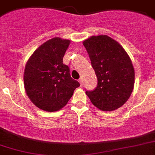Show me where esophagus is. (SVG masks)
I'll return each instance as SVG.
<instances>
[{
  "label": "esophagus",
  "instance_id": "esophagus-1",
  "mask_svg": "<svg viewBox=\"0 0 155 155\" xmlns=\"http://www.w3.org/2000/svg\"><path fill=\"white\" fill-rule=\"evenodd\" d=\"M78 81H79V83H80L81 86H82V85H83V79L82 78H80L78 80Z\"/></svg>",
  "mask_w": 155,
  "mask_h": 155
}]
</instances>
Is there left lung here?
Instances as JSON below:
<instances>
[{
	"instance_id": "1",
	"label": "left lung",
	"mask_w": 155,
	"mask_h": 155,
	"mask_svg": "<svg viewBox=\"0 0 155 155\" xmlns=\"http://www.w3.org/2000/svg\"><path fill=\"white\" fill-rule=\"evenodd\" d=\"M97 77V86L86 95L104 111L121 107L134 88L135 71L122 46L107 35L92 36L83 42Z\"/></svg>"
}]
</instances>
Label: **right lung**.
<instances>
[{
	"label": "right lung",
	"instance_id": "add662e5",
	"mask_svg": "<svg viewBox=\"0 0 155 155\" xmlns=\"http://www.w3.org/2000/svg\"><path fill=\"white\" fill-rule=\"evenodd\" d=\"M70 40L54 38L34 51L25 67L24 87L34 105L48 112L57 111L68 103L80 86L72 78L63 58Z\"/></svg>",
	"mask_w": 155,
	"mask_h": 155
}]
</instances>
